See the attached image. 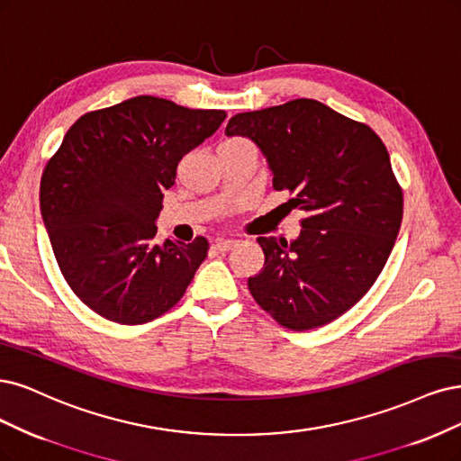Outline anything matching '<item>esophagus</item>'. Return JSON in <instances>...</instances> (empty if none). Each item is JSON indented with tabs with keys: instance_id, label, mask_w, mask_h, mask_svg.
<instances>
[{
	"instance_id": "esophagus-1",
	"label": "esophagus",
	"mask_w": 461,
	"mask_h": 461,
	"mask_svg": "<svg viewBox=\"0 0 461 461\" xmlns=\"http://www.w3.org/2000/svg\"><path fill=\"white\" fill-rule=\"evenodd\" d=\"M236 246V240H227V238H221V240H217L215 244H213V248L217 249V251H229V249H232Z\"/></svg>"
}]
</instances>
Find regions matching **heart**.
I'll use <instances>...</instances> for the list:
<instances>
[{"label": "heart", "instance_id": "obj_1", "mask_svg": "<svg viewBox=\"0 0 461 461\" xmlns=\"http://www.w3.org/2000/svg\"><path fill=\"white\" fill-rule=\"evenodd\" d=\"M230 140H240V139H230Z\"/></svg>", "mask_w": 461, "mask_h": 461}]
</instances>
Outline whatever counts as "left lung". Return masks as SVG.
<instances>
[{"label":"left lung","mask_w":461,"mask_h":461,"mask_svg":"<svg viewBox=\"0 0 461 461\" xmlns=\"http://www.w3.org/2000/svg\"><path fill=\"white\" fill-rule=\"evenodd\" d=\"M225 133L261 150L273 186L303 213L294 240L258 238L265 267L248 278L253 299L290 330L336 321L372 288L401 230L402 190L382 139L312 99L236 114Z\"/></svg>","instance_id":"8db88e82"}]
</instances>
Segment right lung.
<instances>
[{
  "mask_svg": "<svg viewBox=\"0 0 461 461\" xmlns=\"http://www.w3.org/2000/svg\"><path fill=\"white\" fill-rule=\"evenodd\" d=\"M225 110L139 95L95 110L45 166L40 208L60 273L103 319L145 324L183 297L210 244L156 242L164 190L181 158L212 137Z\"/></svg>",
  "mask_w": 461,
  "mask_h": 461,
  "instance_id": "add662e5",
  "label": "right lung"
}]
</instances>
